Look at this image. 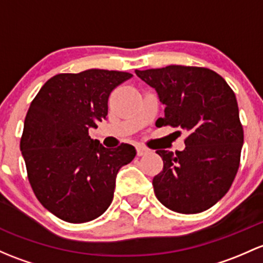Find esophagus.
Returning <instances> with one entry per match:
<instances>
[{"instance_id": "34e87169", "label": "esophagus", "mask_w": 263, "mask_h": 263, "mask_svg": "<svg viewBox=\"0 0 263 263\" xmlns=\"http://www.w3.org/2000/svg\"><path fill=\"white\" fill-rule=\"evenodd\" d=\"M136 150H137V155H139V156H143V155H146L148 153L147 148L143 147V146H141V145L136 146Z\"/></svg>"}]
</instances>
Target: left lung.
I'll return each instance as SVG.
<instances>
[{"label":"left lung","mask_w":263,"mask_h":263,"mask_svg":"<svg viewBox=\"0 0 263 263\" xmlns=\"http://www.w3.org/2000/svg\"><path fill=\"white\" fill-rule=\"evenodd\" d=\"M135 71L166 106L160 126L187 134L182 151H156L164 167L153 180L155 195L181 214L206 211L227 194L241 161L243 127L234 92L219 74L201 66Z\"/></svg>","instance_id":"obj_1"}]
</instances>
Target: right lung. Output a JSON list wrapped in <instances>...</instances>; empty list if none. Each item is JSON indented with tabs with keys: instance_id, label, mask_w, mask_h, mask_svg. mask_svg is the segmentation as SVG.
Returning <instances> with one entry per match:
<instances>
[{
	"instance_id": "1",
	"label": "right lung",
	"mask_w": 263,
	"mask_h": 263,
	"mask_svg": "<svg viewBox=\"0 0 263 263\" xmlns=\"http://www.w3.org/2000/svg\"><path fill=\"white\" fill-rule=\"evenodd\" d=\"M131 73L88 69L49 79L32 99L20 141L37 200L62 220L85 223L110 205L116 175L136 156L132 145L108 150L90 127L107 120L110 92Z\"/></svg>"
}]
</instances>
